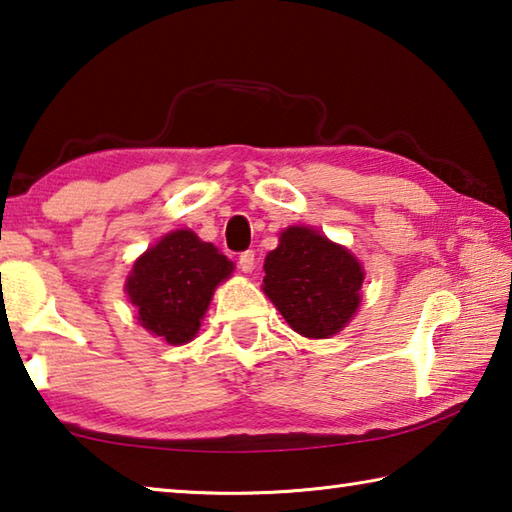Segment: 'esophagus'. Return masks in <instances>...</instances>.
Here are the masks:
<instances>
[{
  "mask_svg": "<svg viewBox=\"0 0 512 512\" xmlns=\"http://www.w3.org/2000/svg\"><path fill=\"white\" fill-rule=\"evenodd\" d=\"M239 268L244 273H253V268H255V250H244V253L239 255Z\"/></svg>",
  "mask_w": 512,
  "mask_h": 512,
  "instance_id": "obj_1",
  "label": "esophagus"
}]
</instances>
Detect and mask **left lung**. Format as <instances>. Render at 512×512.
Masks as SVG:
<instances>
[{"label":"left lung","mask_w":512,"mask_h":512,"mask_svg":"<svg viewBox=\"0 0 512 512\" xmlns=\"http://www.w3.org/2000/svg\"><path fill=\"white\" fill-rule=\"evenodd\" d=\"M264 293L304 338H331L360 306L365 271L345 246L318 230L291 226L266 255Z\"/></svg>","instance_id":"left-lung-1"}]
</instances>
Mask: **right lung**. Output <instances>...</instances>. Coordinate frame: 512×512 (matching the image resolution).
<instances>
[{"instance_id": "obj_1", "label": "right lung", "mask_w": 512, "mask_h": 512, "mask_svg": "<svg viewBox=\"0 0 512 512\" xmlns=\"http://www.w3.org/2000/svg\"><path fill=\"white\" fill-rule=\"evenodd\" d=\"M232 271L235 264L192 230H172L136 259L125 291L143 329L167 345H185Z\"/></svg>"}]
</instances>
